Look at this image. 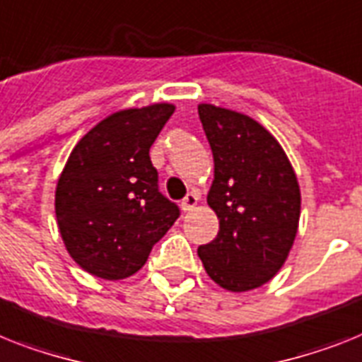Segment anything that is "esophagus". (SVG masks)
Masks as SVG:
<instances>
[{
    "label": "esophagus",
    "instance_id": "esophagus-1",
    "mask_svg": "<svg viewBox=\"0 0 362 362\" xmlns=\"http://www.w3.org/2000/svg\"><path fill=\"white\" fill-rule=\"evenodd\" d=\"M198 202H199L198 194H194V192L187 194L183 202H181V209H183V213H190V211H192V209L198 205Z\"/></svg>",
    "mask_w": 362,
    "mask_h": 362
}]
</instances>
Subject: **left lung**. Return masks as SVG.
Segmentation results:
<instances>
[{
	"label": "left lung",
	"instance_id": "left-lung-1",
	"mask_svg": "<svg viewBox=\"0 0 362 362\" xmlns=\"http://www.w3.org/2000/svg\"><path fill=\"white\" fill-rule=\"evenodd\" d=\"M198 112L214 157L207 203L220 220L216 238L198 255L222 288L252 291L288 257L300 223V185L281 144L259 122L211 103Z\"/></svg>",
	"mask_w": 362,
	"mask_h": 362
}]
</instances>
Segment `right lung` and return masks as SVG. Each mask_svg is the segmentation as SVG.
<instances>
[{
    "label": "right lung",
    "instance_id": "right-lung-1",
    "mask_svg": "<svg viewBox=\"0 0 362 362\" xmlns=\"http://www.w3.org/2000/svg\"><path fill=\"white\" fill-rule=\"evenodd\" d=\"M174 110L170 103L118 110L71 149L57 183V223L71 259L92 276H133L179 218L149 159Z\"/></svg>",
    "mask_w": 362,
    "mask_h": 362
}]
</instances>
